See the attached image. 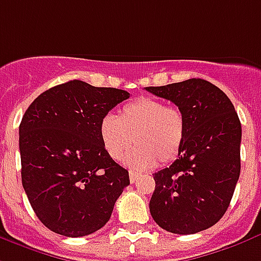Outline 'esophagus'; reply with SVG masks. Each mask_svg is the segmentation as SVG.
I'll return each mask as SVG.
<instances>
[{
  "mask_svg": "<svg viewBox=\"0 0 261 261\" xmlns=\"http://www.w3.org/2000/svg\"><path fill=\"white\" fill-rule=\"evenodd\" d=\"M138 177H140V174H138V173H136V171H130V181H131V182H136L137 179H138Z\"/></svg>",
  "mask_w": 261,
  "mask_h": 261,
  "instance_id": "esophagus-1",
  "label": "esophagus"
}]
</instances>
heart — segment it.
I'll return each instance as SVG.
<instances>
[{
	"label": "heart",
	"instance_id": "1",
	"mask_svg": "<svg viewBox=\"0 0 261 261\" xmlns=\"http://www.w3.org/2000/svg\"><path fill=\"white\" fill-rule=\"evenodd\" d=\"M185 116L178 106L155 98H140L125 103L119 117L106 115L99 123L102 146L113 160H121L133 142L137 146L125 158L134 170L165 166L181 152L185 137Z\"/></svg>",
	"mask_w": 261,
	"mask_h": 261
}]
</instances>
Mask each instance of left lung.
I'll list each match as a JSON object with an SVG mask.
<instances>
[{"instance_id":"8db88e82","label":"left lung","mask_w":261,"mask_h":261,"mask_svg":"<svg viewBox=\"0 0 261 261\" xmlns=\"http://www.w3.org/2000/svg\"><path fill=\"white\" fill-rule=\"evenodd\" d=\"M145 90L175 103L187 123L178 158L153 174L150 216L179 235L210 228L228 209L241 173L242 128L232 102L202 79Z\"/></svg>"}]
</instances>
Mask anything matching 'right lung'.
Wrapping results in <instances>:
<instances>
[{"instance_id": "add662e5", "label": "right lung", "mask_w": 261, "mask_h": 261, "mask_svg": "<svg viewBox=\"0 0 261 261\" xmlns=\"http://www.w3.org/2000/svg\"><path fill=\"white\" fill-rule=\"evenodd\" d=\"M127 98L124 90L73 80L40 94L23 116V188L54 232L77 238L102 228L130 184L128 171L106 153L99 138L102 119Z\"/></svg>"}]
</instances>
